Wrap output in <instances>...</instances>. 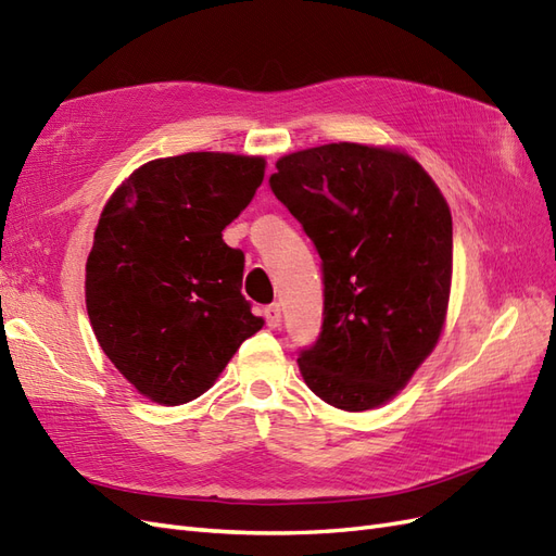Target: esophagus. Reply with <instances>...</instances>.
<instances>
[{
	"mask_svg": "<svg viewBox=\"0 0 556 556\" xmlns=\"http://www.w3.org/2000/svg\"><path fill=\"white\" fill-rule=\"evenodd\" d=\"M264 319H266V325L271 327V329L280 327V306H278V304L266 306V308H264Z\"/></svg>",
	"mask_w": 556,
	"mask_h": 556,
	"instance_id": "1",
	"label": "esophagus"
}]
</instances>
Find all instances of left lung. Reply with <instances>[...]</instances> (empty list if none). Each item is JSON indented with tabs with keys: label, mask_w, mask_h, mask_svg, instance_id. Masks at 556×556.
Here are the masks:
<instances>
[{
	"label": "left lung",
	"mask_w": 556,
	"mask_h": 556,
	"mask_svg": "<svg viewBox=\"0 0 556 556\" xmlns=\"http://www.w3.org/2000/svg\"><path fill=\"white\" fill-rule=\"evenodd\" d=\"M274 194L323 260V331L299 368L329 406L359 413L406 387L443 331L452 215L410 155L327 143L276 162Z\"/></svg>",
	"instance_id": "8db88e82"
}]
</instances>
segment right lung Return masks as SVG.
I'll return each mask as SVG.
<instances>
[{
    "mask_svg": "<svg viewBox=\"0 0 556 556\" xmlns=\"http://www.w3.org/2000/svg\"><path fill=\"white\" fill-rule=\"evenodd\" d=\"M264 157L185 153L139 166L99 217L86 306L106 357L155 403L204 394L264 319L223 241L264 180Z\"/></svg>",
    "mask_w": 556,
    "mask_h": 556,
    "instance_id": "obj_1",
    "label": "right lung"
}]
</instances>
